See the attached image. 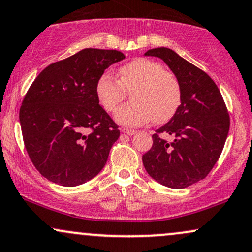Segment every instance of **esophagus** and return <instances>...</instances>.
Segmentation results:
<instances>
[{
    "label": "esophagus",
    "mask_w": 252,
    "mask_h": 252,
    "mask_svg": "<svg viewBox=\"0 0 252 252\" xmlns=\"http://www.w3.org/2000/svg\"><path fill=\"white\" fill-rule=\"evenodd\" d=\"M121 132L125 133V134H127V135H133L137 133V131H134V129H131V128H124Z\"/></svg>",
    "instance_id": "esophagus-1"
}]
</instances>
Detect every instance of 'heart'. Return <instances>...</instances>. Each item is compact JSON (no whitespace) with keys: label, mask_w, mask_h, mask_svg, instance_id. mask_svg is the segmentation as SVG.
<instances>
[{"label":"heart","mask_w":252,"mask_h":252,"mask_svg":"<svg viewBox=\"0 0 252 252\" xmlns=\"http://www.w3.org/2000/svg\"><path fill=\"white\" fill-rule=\"evenodd\" d=\"M131 92L133 101L125 103L115 113L124 126H140L152 119L166 123L182 103V87L172 73L159 62L137 59L120 68L119 80L109 73L97 79L95 95L106 112H113Z\"/></svg>","instance_id":"heart-1"}]
</instances>
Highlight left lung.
Masks as SVG:
<instances>
[{
    "label": "left lung",
    "instance_id": "left-lung-1",
    "mask_svg": "<svg viewBox=\"0 0 252 252\" xmlns=\"http://www.w3.org/2000/svg\"><path fill=\"white\" fill-rule=\"evenodd\" d=\"M164 60L182 87V103L173 118L152 135L143 156L147 173L171 189H185L205 178L220 159L230 128V115L215 81L172 49L145 53ZM160 134L173 135L167 142Z\"/></svg>",
    "mask_w": 252,
    "mask_h": 252
}]
</instances>
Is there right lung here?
<instances>
[{"label":"right lung","instance_id":"add662e5","mask_svg":"<svg viewBox=\"0 0 252 252\" xmlns=\"http://www.w3.org/2000/svg\"><path fill=\"white\" fill-rule=\"evenodd\" d=\"M123 59L118 50L82 49L44 68L27 91L20 108L23 143L44 178L78 186L105 166L120 131L99 105L95 85Z\"/></svg>","mask_w":252,"mask_h":252}]
</instances>
